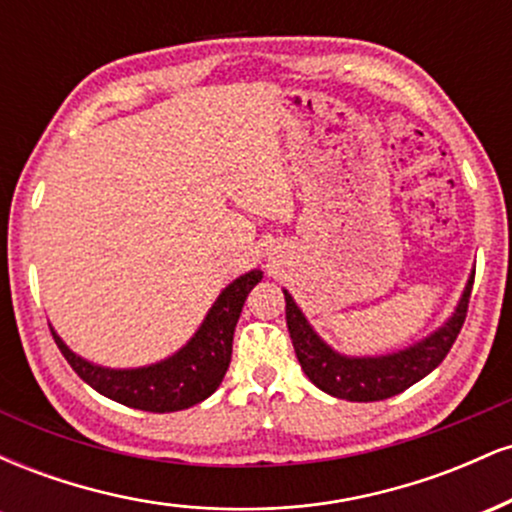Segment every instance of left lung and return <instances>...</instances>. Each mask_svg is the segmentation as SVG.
Wrapping results in <instances>:
<instances>
[{
    "label": "left lung",
    "mask_w": 512,
    "mask_h": 512,
    "mask_svg": "<svg viewBox=\"0 0 512 512\" xmlns=\"http://www.w3.org/2000/svg\"><path fill=\"white\" fill-rule=\"evenodd\" d=\"M472 284L474 274L469 276L467 286H464L455 313L436 332L407 346V349L385 356H344L334 351L310 327L291 293L284 291L286 325H289L298 363H301L310 383L332 397L349 399V402H380V399L395 397L407 387L419 383L421 378H426L448 356L450 346L455 344L457 334L462 330L464 317H467Z\"/></svg>",
    "instance_id": "left-lung-1"
}]
</instances>
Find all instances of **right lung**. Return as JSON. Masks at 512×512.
Returning a JSON list of instances; mask_svg holds the SVG:
<instances>
[{
    "label": "right lung",
    "instance_id": "right-lung-1",
    "mask_svg": "<svg viewBox=\"0 0 512 512\" xmlns=\"http://www.w3.org/2000/svg\"><path fill=\"white\" fill-rule=\"evenodd\" d=\"M262 281L260 269L238 276L233 284L219 293L207 317L199 325L195 337L180 351L163 361L142 368H105L76 356L60 334L52 330L55 344L69 366L103 397L115 399L125 407L168 414V411L190 409L214 395L226 375L233 354V332H236L245 298Z\"/></svg>",
    "mask_w": 512,
    "mask_h": 512
}]
</instances>
